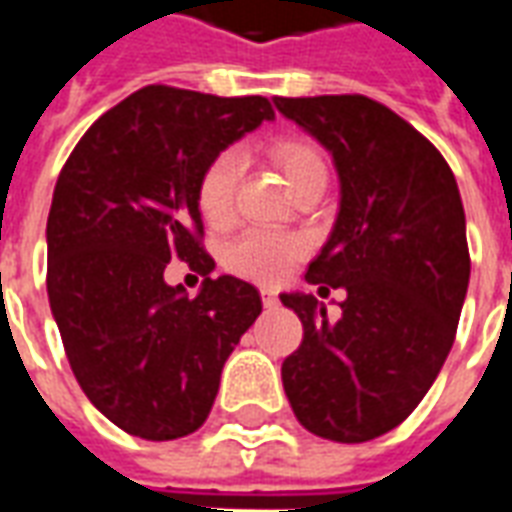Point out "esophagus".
I'll return each mask as SVG.
<instances>
[{"label": "esophagus", "instance_id": "34e87169", "mask_svg": "<svg viewBox=\"0 0 512 512\" xmlns=\"http://www.w3.org/2000/svg\"><path fill=\"white\" fill-rule=\"evenodd\" d=\"M260 299H263V307L266 310H274L277 307V290H271V288H260Z\"/></svg>", "mask_w": 512, "mask_h": 512}]
</instances>
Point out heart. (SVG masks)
<instances>
[{
	"label": "heart",
	"instance_id": "b5f03b06",
	"mask_svg": "<svg viewBox=\"0 0 512 512\" xmlns=\"http://www.w3.org/2000/svg\"><path fill=\"white\" fill-rule=\"evenodd\" d=\"M271 158L290 191L312 178L315 172H326L321 153L304 139H277L271 145ZM238 178H241V156L235 150H224L202 169L200 183H197V205H200L202 219L213 227H222L233 219ZM301 255H304L301 238L257 227V230H246L244 235H238L233 244L227 246L224 263L241 277L277 282L288 274Z\"/></svg>",
	"mask_w": 512,
	"mask_h": 512
}]
</instances>
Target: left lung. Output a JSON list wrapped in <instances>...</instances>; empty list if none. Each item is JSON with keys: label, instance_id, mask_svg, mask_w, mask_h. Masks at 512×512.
<instances>
[{"label": "left lung", "instance_id": "8db88e82", "mask_svg": "<svg viewBox=\"0 0 512 512\" xmlns=\"http://www.w3.org/2000/svg\"><path fill=\"white\" fill-rule=\"evenodd\" d=\"M274 104L334 158L340 211L307 282L345 288L337 321L312 293L279 296L304 326L282 386L315 436L378 439L419 406L455 340L472 268L461 191L439 150L373 98Z\"/></svg>", "mask_w": 512, "mask_h": 512}]
</instances>
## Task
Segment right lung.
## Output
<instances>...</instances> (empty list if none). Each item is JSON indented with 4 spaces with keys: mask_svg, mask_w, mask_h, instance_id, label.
Returning a JSON list of instances; mask_svg holds the SVG:
<instances>
[{
    "mask_svg": "<svg viewBox=\"0 0 512 512\" xmlns=\"http://www.w3.org/2000/svg\"><path fill=\"white\" fill-rule=\"evenodd\" d=\"M274 120L268 98L150 84L95 120L51 200V315L84 395L131 436H189L211 414L227 356L263 312L255 285L211 277L197 183L224 147ZM169 259L206 277L191 300Z\"/></svg>",
    "mask_w": 512,
    "mask_h": 512,
    "instance_id": "obj_1",
    "label": "right lung"
}]
</instances>
